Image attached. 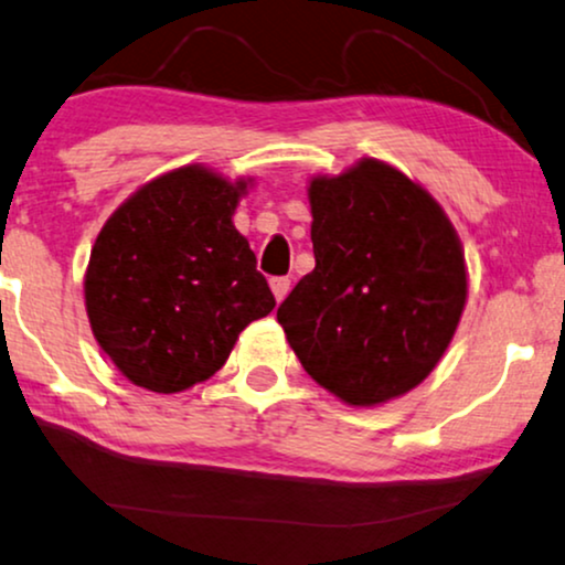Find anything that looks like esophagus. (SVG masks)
<instances>
[{
    "instance_id": "34e87169",
    "label": "esophagus",
    "mask_w": 565,
    "mask_h": 565,
    "mask_svg": "<svg viewBox=\"0 0 565 565\" xmlns=\"http://www.w3.org/2000/svg\"><path fill=\"white\" fill-rule=\"evenodd\" d=\"M289 287H291L289 278H284V276L270 278V291H274L276 302H284V299H287V295H289Z\"/></svg>"
}]
</instances>
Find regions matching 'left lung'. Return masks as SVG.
<instances>
[{"label":"left lung","instance_id":"1","mask_svg":"<svg viewBox=\"0 0 565 565\" xmlns=\"http://www.w3.org/2000/svg\"><path fill=\"white\" fill-rule=\"evenodd\" d=\"M316 268L276 320L307 375L356 409L394 402L433 373L467 307L451 218L381 159L307 180Z\"/></svg>","mask_w":565,"mask_h":565}]
</instances>
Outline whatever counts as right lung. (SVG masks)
Listing matches in <instances>:
<instances>
[{"label": "right lung", "instance_id": "obj_1", "mask_svg": "<svg viewBox=\"0 0 565 565\" xmlns=\"http://www.w3.org/2000/svg\"><path fill=\"white\" fill-rule=\"evenodd\" d=\"M253 184L184 163L140 184L106 218L85 268V312L130 383L180 394L209 381L239 333L276 307L232 221Z\"/></svg>", "mask_w": 565, "mask_h": 565}]
</instances>
